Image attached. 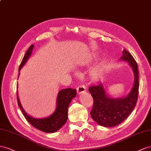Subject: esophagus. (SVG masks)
I'll list each match as a JSON object with an SVG mask.
<instances>
[{"instance_id": "1", "label": "esophagus", "mask_w": 151, "mask_h": 151, "mask_svg": "<svg viewBox=\"0 0 151 151\" xmlns=\"http://www.w3.org/2000/svg\"><path fill=\"white\" fill-rule=\"evenodd\" d=\"M86 88L85 87V85H78V87H77V92H78L79 94L81 93H83L86 91Z\"/></svg>"}]
</instances>
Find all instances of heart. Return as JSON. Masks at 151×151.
<instances>
[{
    "label": "heart",
    "instance_id": "1",
    "mask_svg": "<svg viewBox=\"0 0 151 151\" xmlns=\"http://www.w3.org/2000/svg\"><path fill=\"white\" fill-rule=\"evenodd\" d=\"M90 59H91V57L90 56H87V57L83 58L81 61V63H87L90 61ZM104 67L103 66V64L101 63L99 64L98 65L93 67L92 70L90 71L89 75H90V78L94 81L99 80L100 78H101V77L102 76L103 74H104Z\"/></svg>",
    "mask_w": 151,
    "mask_h": 151
}]
</instances>
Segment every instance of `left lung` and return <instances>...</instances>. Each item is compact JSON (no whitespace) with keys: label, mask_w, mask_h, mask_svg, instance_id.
<instances>
[{"label":"left lung","mask_w":151,"mask_h":151,"mask_svg":"<svg viewBox=\"0 0 151 151\" xmlns=\"http://www.w3.org/2000/svg\"><path fill=\"white\" fill-rule=\"evenodd\" d=\"M119 59L128 62L134 74V83L126 97L118 99L110 97L106 93L102 83L88 88L93 99L90 115L95 122L102 127H113L122 123L132 113L137 102L139 87L137 63L132 54L125 49L123 50V55Z\"/></svg>","instance_id":"left-lung-1"}]
</instances>
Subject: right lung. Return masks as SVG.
I'll return each mask as SVG.
<instances>
[{"label": "right lung", "instance_id": "add662e5", "mask_svg": "<svg viewBox=\"0 0 151 151\" xmlns=\"http://www.w3.org/2000/svg\"><path fill=\"white\" fill-rule=\"evenodd\" d=\"M33 47V45H30L27 53L25 54L19 67V71H20L21 69L23 68L31 55ZM76 89L68 88L60 90L57 97V107L54 113L49 117L40 119L33 118L32 116L26 113L20 103L18 92H17V100L19 108L22 111L25 118L33 127L44 132L53 133L59 130L66 123L68 119V106L73 99L76 97Z\"/></svg>", "mask_w": 151, "mask_h": 151}]
</instances>
